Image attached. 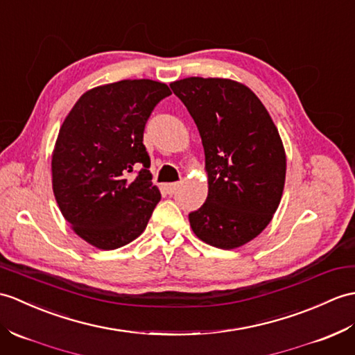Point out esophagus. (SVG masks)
I'll return each instance as SVG.
<instances>
[{"label": "esophagus", "instance_id": "esophagus-1", "mask_svg": "<svg viewBox=\"0 0 355 355\" xmlns=\"http://www.w3.org/2000/svg\"><path fill=\"white\" fill-rule=\"evenodd\" d=\"M178 183H169V184H166L164 186V191H166V193L168 195H172V193H175V191L178 189Z\"/></svg>", "mask_w": 355, "mask_h": 355}]
</instances>
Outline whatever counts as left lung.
<instances>
[{"label": "left lung", "mask_w": 355, "mask_h": 355, "mask_svg": "<svg viewBox=\"0 0 355 355\" xmlns=\"http://www.w3.org/2000/svg\"><path fill=\"white\" fill-rule=\"evenodd\" d=\"M193 118L209 193L189 215L193 233L220 250L251 242L274 218L286 181V151L266 107L230 78L189 77L169 85Z\"/></svg>", "instance_id": "1"}]
</instances>
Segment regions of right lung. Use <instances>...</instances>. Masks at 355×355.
<instances>
[{
	"label": "right lung",
	"instance_id": "right-lung-1",
	"mask_svg": "<svg viewBox=\"0 0 355 355\" xmlns=\"http://www.w3.org/2000/svg\"><path fill=\"white\" fill-rule=\"evenodd\" d=\"M169 87L121 80L89 89L64 118L51 154L53 192L73 233L98 250H116L144 233L160 191L153 186L145 123ZM142 166L139 175H126Z\"/></svg>",
	"mask_w": 355,
	"mask_h": 355
}]
</instances>
